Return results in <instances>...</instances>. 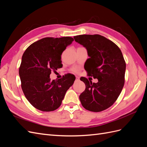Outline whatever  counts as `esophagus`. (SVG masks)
<instances>
[{"label":"esophagus","mask_w":147,"mask_h":147,"mask_svg":"<svg viewBox=\"0 0 147 147\" xmlns=\"http://www.w3.org/2000/svg\"><path fill=\"white\" fill-rule=\"evenodd\" d=\"M79 80V77L76 76V81H78Z\"/></svg>","instance_id":"1"}]
</instances>
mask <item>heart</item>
<instances>
[{
	"label": "heart",
	"mask_w": 147,
	"mask_h": 147,
	"mask_svg": "<svg viewBox=\"0 0 147 147\" xmlns=\"http://www.w3.org/2000/svg\"><path fill=\"white\" fill-rule=\"evenodd\" d=\"M73 71L74 72H78V70L77 69H74V70H73Z\"/></svg>",
	"instance_id": "obj_1"
}]
</instances>
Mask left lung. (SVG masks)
Segmentation results:
<instances>
[{
    "label": "left lung",
    "mask_w": 147,
    "mask_h": 147,
    "mask_svg": "<svg viewBox=\"0 0 147 147\" xmlns=\"http://www.w3.org/2000/svg\"><path fill=\"white\" fill-rule=\"evenodd\" d=\"M74 38L88 51V74L98 80L95 83L85 77L80 78L86 88L80 100L85 109L102 112L115 103L123 90L126 62L119 47L104 36L79 35Z\"/></svg>",
    "instance_id": "obj_1"
}]
</instances>
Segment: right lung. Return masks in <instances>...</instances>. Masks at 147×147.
<instances>
[{"instance_id":"add662e5","label":"right lung","mask_w":147,"mask_h":147,"mask_svg":"<svg viewBox=\"0 0 147 147\" xmlns=\"http://www.w3.org/2000/svg\"><path fill=\"white\" fill-rule=\"evenodd\" d=\"M74 41L70 37H45L28 47L22 56L19 69L21 88L34 107L51 112L61 105L66 91L72 86L75 77L67 74L51 80L50 75L61 68V55Z\"/></svg>"}]
</instances>
